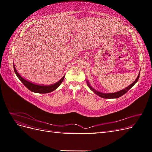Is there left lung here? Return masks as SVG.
<instances>
[{
  "label": "left lung",
  "mask_w": 152,
  "mask_h": 152,
  "mask_svg": "<svg viewBox=\"0 0 152 152\" xmlns=\"http://www.w3.org/2000/svg\"><path fill=\"white\" fill-rule=\"evenodd\" d=\"M140 72H139V74L138 75H137L136 79L135 80V81H134L132 82V83L128 87H126L125 89H124L121 91H117L116 92V93H101V92L99 91H96V89H94L93 87H92L91 86V84H89V82L88 80H87V86H89V89L93 92V93H94L96 95H98V96H99V97L101 98H106V99H113V98H118L119 97H121V96H123L124 94H126L127 92L129 90L131 87L134 86L136 82H137V80H138L139 79V77H140Z\"/></svg>",
  "instance_id": "1"
}]
</instances>
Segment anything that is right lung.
I'll list each match as a JSON object with an SVG mask.
<instances>
[{"label": "right lung", "instance_id": "add662e5", "mask_svg": "<svg viewBox=\"0 0 152 152\" xmlns=\"http://www.w3.org/2000/svg\"><path fill=\"white\" fill-rule=\"evenodd\" d=\"M13 66H14V70H15L16 75L18 77V79H20V80L24 84V86L26 87V88H28L31 92H34V93H40V94L49 93L54 90H56L58 87L61 85L62 82L64 80V78H65V75H64L59 81L51 85L37 84L33 83V82H30L29 80L25 79L24 77H23L16 70L15 63H13Z\"/></svg>", "mask_w": 152, "mask_h": 152}]
</instances>
